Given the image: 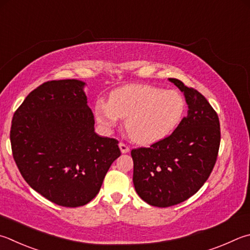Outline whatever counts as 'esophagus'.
I'll use <instances>...</instances> for the list:
<instances>
[{"mask_svg":"<svg viewBox=\"0 0 250 250\" xmlns=\"http://www.w3.org/2000/svg\"><path fill=\"white\" fill-rule=\"evenodd\" d=\"M119 147H120V151H121V153H129V151H130V147L128 146V145L126 144H125V143H122V142H120L119 143Z\"/></svg>","mask_w":250,"mask_h":250,"instance_id":"esophagus-1","label":"esophagus"}]
</instances>
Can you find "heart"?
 Instances as JSON below:
<instances>
[{
  "label": "heart",
  "instance_id": "heart-1",
  "mask_svg": "<svg viewBox=\"0 0 250 250\" xmlns=\"http://www.w3.org/2000/svg\"><path fill=\"white\" fill-rule=\"evenodd\" d=\"M186 102L179 92L151 85H128L116 89L110 101L95 106L97 121L106 129L125 118V130L134 142L151 145L174 132L183 119Z\"/></svg>",
  "mask_w": 250,
  "mask_h": 250
}]
</instances>
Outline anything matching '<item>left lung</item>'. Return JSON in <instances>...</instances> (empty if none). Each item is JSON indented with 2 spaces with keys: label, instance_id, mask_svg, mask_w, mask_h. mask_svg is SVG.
Masks as SVG:
<instances>
[{
  "label": "left lung",
  "instance_id": "left-lung-1",
  "mask_svg": "<svg viewBox=\"0 0 250 250\" xmlns=\"http://www.w3.org/2000/svg\"><path fill=\"white\" fill-rule=\"evenodd\" d=\"M169 81L184 93L187 116L169 137L131 151L135 191L158 208L184 202L202 187L215 165L221 142L219 117L206 97L179 80Z\"/></svg>",
  "mask_w": 250,
  "mask_h": 250
}]
</instances>
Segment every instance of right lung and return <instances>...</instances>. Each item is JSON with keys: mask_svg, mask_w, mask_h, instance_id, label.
Listing matches in <instances>:
<instances>
[{"mask_svg": "<svg viewBox=\"0 0 250 250\" xmlns=\"http://www.w3.org/2000/svg\"><path fill=\"white\" fill-rule=\"evenodd\" d=\"M85 83L49 81L30 92L14 112L13 157L22 178L58 206H85L96 197L113 161L118 141L95 132Z\"/></svg>", "mask_w": 250, "mask_h": 250, "instance_id": "right-lung-1", "label": "right lung"}]
</instances>
